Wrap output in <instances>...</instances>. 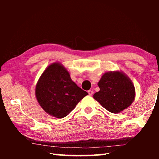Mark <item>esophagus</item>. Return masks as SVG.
Returning <instances> with one entry per match:
<instances>
[{
    "mask_svg": "<svg viewBox=\"0 0 159 159\" xmlns=\"http://www.w3.org/2000/svg\"><path fill=\"white\" fill-rule=\"evenodd\" d=\"M88 94H89V95L90 96H92L93 95V93H94V92H93V90H88Z\"/></svg>",
    "mask_w": 159,
    "mask_h": 159,
    "instance_id": "1",
    "label": "esophagus"
}]
</instances>
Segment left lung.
<instances>
[{
	"label": "left lung",
	"instance_id": "1",
	"mask_svg": "<svg viewBox=\"0 0 159 159\" xmlns=\"http://www.w3.org/2000/svg\"><path fill=\"white\" fill-rule=\"evenodd\" d=\"M98 85L99 91L94 94L93 98L109 112H121L134 102L135 88L133 81L124 72H106L102 76Z\"/></svg>",
	"mask_w": 159,
	"mask_h": 159
}]
</instances>
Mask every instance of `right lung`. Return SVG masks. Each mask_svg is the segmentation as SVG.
<instances>
[{"label":"right lung","mask_w":159,"mask_h":159,"mask_svg":"<svg viewBox=\"0 0 159 159\" xmlns=\"http://www.w3.org/2000/svg\"><path fill=\"white\" fill-rule=\"evenodd\" d=\"M88 93L79 88L60 62L50 64L36 83L35 95L41 108L51 116L62 118Z\"/></svg>","instance_id":"obj_1"}]
</instances>
